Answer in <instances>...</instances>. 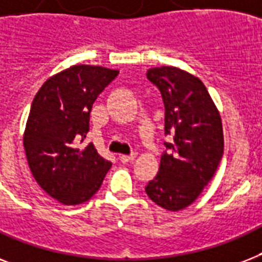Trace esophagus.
Instances as JSON below:
<instances>
[{
  "mask_svg": "<svg viewBox=\"0 0 262 262\" xmlns=\"http://www.w3.org/2000/svg\"><path fill=\"white\" fill-rule=\"evenodd\" d=\"M136 158H137L136 154H132V155H121L119 156V160H121L122 163H129V162H133Z\"/></svg>",
  "mask_w": 262,
  "mask_h": 262,
  "instance_id": "1",
  "label": "esophagus"
}]
</instances>
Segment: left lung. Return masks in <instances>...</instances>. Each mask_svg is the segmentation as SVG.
<instances>
[{
	"label": "left lung",
	"mask_w": 262,
	"mask_h": 262,
	"mask_svg": "<svg viewBox=\"0 0 262 262\" xmlns=\"http://www.w3.org/2000/svg\"><path fill=\"white\" fill-rule=\"evenodd\" d=\"M148 80L163 98L164 135L168 151L159 171L149 181L148 197L167 211H181L194 203L211 181L224 151L220 113L199 77L175 67L152 68Z\"/></svg>",
	"instance_id": "left-lung-1"
}]
</instances>
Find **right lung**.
Here are the masks:
<instances>
[{
	"label": "right lung",
	"instance_id": "right-lung-1",
	"mask_svg": "<svg viewBox=\"0 0 262 262\" xmlns=\"http://www.w3.org/2000/svg\"><path fill=\"white\" fill-rule=\"evenodd\" d=\"M119 71L73 65L51 76L31 104L23 135L27 162L38 185L63 205L83 204L99 190L111 163L92 143V104Z\"/></svg>",
	"mask_w": 262,
	"mask_h": 262
}]
</instances>
